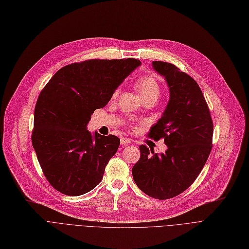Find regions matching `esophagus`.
Wrapping results in <instances>:
<instances>
[{"label":"esophagus","instance_id":"obj_1","mask_svg":"<svg viewBox=\"0 0 249 249\" xmlns=\"http://www.w3.org/2000/svg\"><path fill=\"white\" fill-rule=\"evenodd\" d=\"M120 143L122 145H127V144H130V143H131V140L128 139V138H125V137H122L120 139Z\"/></svg>","mask_w":249,"mask_h":249}]
</instances>
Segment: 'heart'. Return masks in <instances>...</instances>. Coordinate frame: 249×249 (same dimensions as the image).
I'll use <instances>...</instances> for the list:
<instances>
[{
	"instance_id": "heart-1",
	"label": "heart",
	"mask_w": 249,
	"mask_h": 249,
	"mask_svg": "<svg viewBox=\"0 0 249 249\" xmlns=\"http://www.w3.org/2000/svg\"><path fill=\"white\" fill-rule=\"evenodd\" d=\"M135 88L139 91L142 99L145 98H155L158 99L160 93V88L158 83L152 76H142L136 81ZM118 95V89H116L113 94V98H115Z\"/></svg>"
}]
</instances>
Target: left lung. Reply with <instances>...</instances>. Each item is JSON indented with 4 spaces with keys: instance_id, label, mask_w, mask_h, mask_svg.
<instances>
[{
    "instance_id": "1",
    "label": "left lung",
    "mask_w": 249,
    "mask_h": 249,
    "mask_svg": "<svg viewBox=\"0 0 249 249\" xmlns=\"http://www.w3.org/2000/svg\"><path fill=\"white\" fill-rule=\"evenodd\" d=\"M169 90L164 112L149 136L164 138L167 149L154 153L140 145V160L132 168L137 187L149 197L167 200L186 191L197 178L212 149L213 122L202 90L193 77L176 65L152 61Z\"/></svg>"
}]
</instances>
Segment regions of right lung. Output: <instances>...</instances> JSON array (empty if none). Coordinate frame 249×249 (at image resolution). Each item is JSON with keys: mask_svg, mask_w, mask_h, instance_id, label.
Segmentation results:
<instances>
[{"mask_svg": "<svg viewBox=\"0 0 249 249\" xmlns=\"http://www.w3.org/2000/svg\"><path fill=\"white\" fill-rule=\"evenodd\" d=\"M141 61L90 59L71 63L50 78L34 111L32 145L50 185L68 196L97 187L120 139L87 129L96 109L106 106L114 91Z\"/></svg>", "mask_w": 249, "mask_h": 249, "instance_id": "add662e5", "label": "right lung"}]
</instances>
